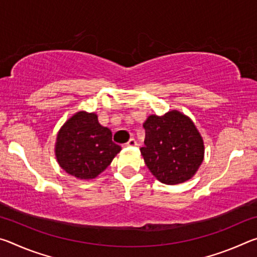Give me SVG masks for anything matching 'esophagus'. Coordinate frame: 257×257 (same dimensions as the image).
Listing matches in <instances>:
<instances>
[{
  "label": "esophagus",
  "instance_id": "34e87169",
  "mask_svg": "<svg viewBox=\"0 0 257 257\" xmlns=\"http://www.w3.org/2000/svg\"><path fill=\"white\" fill-rule=\"evenodd\" d=\"M136 145H137V143H136V141H135L134 138H130L129 141L124 144V146H136Z\"/></svg>",
  "mask_w": 257,
  "mask_h": 257
}]
</instances>
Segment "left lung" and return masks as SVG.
Segmentation results:
<instances>
[{"label":"left lung","mask_w":257,"mask_h":257,"mask_svg":"<svg viewBox=\"0 0 257 257\" xmlns=\"http://www.w3.org/2000/svg\"><path fill=\"white\" fill-rule=\"evenodd\" d=\"M145 164L156 179L167 185L189 180L204 160V142L188 116L177 110L152 114L143 124Z\"/></svg>","instance_id":"8db88e82"}]
</instances>
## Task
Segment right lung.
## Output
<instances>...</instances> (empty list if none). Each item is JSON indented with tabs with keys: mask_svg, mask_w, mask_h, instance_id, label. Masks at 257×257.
<instances>
[{
	"mask_svg": "<svg viewBox=\"0 0 257 257\" xmlns=\"http://www.w3.org/2000/svg\"><path fill=\"white\" fill-rule=\"evenodd\" d=\"M120 151L121 147L112 142L111 130L99 124L95 113H75L61 127L56 136L58 163L77 179L96 178Z\"/></svg>",
	"mask_w": 257,
	"mask_h": 257,
	"instance_id": "right-lung-1",
	"label": "right lung"
}]
</instances>
